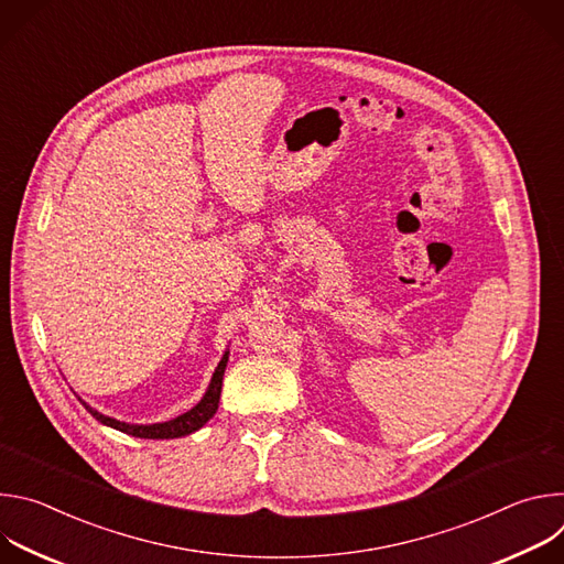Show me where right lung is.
Segmentation results:
<instances>
[{
	"label": "right lung",
	"mask_w": 564,
	"mask_h": 564,
	"mask_svg": "<svg viewBox=\"0 0 564 564\" xmlns=\"http://www.w3.org/2000/svg\"><path fill=\"white\" fill-rule=\"evenodd\" d=\"M227 357H229V352H225L223 359H220V364L216 366V370H214V375H212V381H209V388H207V392L203 394V399L198 401V404H196L192 411H187V413H183V415H178V417H174V420H170V422L149 424V426H147V424H124V422H118V420H113V417H107V415L94 411L89 404H85V409H87L100 424L111 426V429H116V431H120V433H127V435H133V437H144V440H174V437H185V435H189V433L203 429V426L216 415V411H218V399H220V388H223V375H225V366H227Z\"/></svg>",
	"instance_id": "add662e5"
}]
</instances>
